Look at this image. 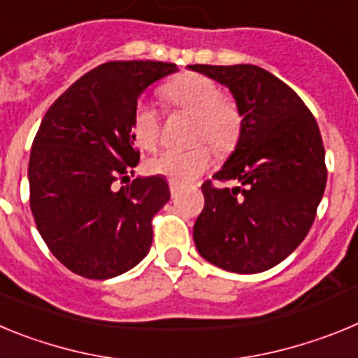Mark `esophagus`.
Segmentation results:
<instances>
[{
  "label": "esophagus",
  "instance_id": "34e87169",
  "mask_svg": "<svg viewBox=\"0 0 358 358\" xmlns=\"http://www.w3.org/2000/svg\"><path fill=\"white\" fill-rule=\"evenodd\" d=\"M169 186H170V192H172V197H176L177 192L182 188L181 182H177V181H169Z\"/></svg>",
  "mask_w": 358,
  "mask_h": 358
}]
</instances>
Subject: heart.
I'll return each mask as SVG.
<instances>
[{
  "label": "heart",
  "mask_w": 358,
  "mask_h": 358,
  "mask_svg": "<svg viewBox=\"0 0 358 358\" xmlns=\"http://www.w3.org/2000/svg\"><path fill=\"white\" fill-rule=\"evenodd\" d=\"M161 96L170 109L195 116L192 148L163 150L150 157L148 172L169 177L170 181L189 182L206 172L211 164L210 143L217 154L226 156L236 148L243 131V115L235 98L222 94L220 85L202 73H181L161 87ZM161 113L148 102H138L132 110L131 131L136 145L154 150L161 138Z\"/></svg>",
  "instance_id": "b5f03b06"
}]
</instances>
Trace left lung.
<instances>
[{
  "label": "left lung",
  "instance_id": "8db88e82",
  "mask_svg": "<svg viewBox=\"0 0 358 358\" xmlns=\"http://www.w3.org/2000/svg\"><path fill=\"white\" fill-rule=\"evenodd\" d=\"M227 85L242 109L235 152L213 176L235 188L201 186L194 240L208 262L238 274L264 273L305 240L327 186L324 145L296 91L252 64L189 66Z\"/></svg>",
  "mask_w": 358,
  "mask_h": 358
}]
</instances>
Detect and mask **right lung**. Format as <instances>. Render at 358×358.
Segmentation results:
<instances>
[{
    "label": "right lung",
    "instance_id": "right-lung-1",
    "mask_svg": "<svg viewBox=\"0 0 358 358\" xmlns=\"http://www.w3.org/2000/svg\"><path fill=\"white\" fill-rule=\"evenodd\" d=\"M172 62L115 61L82 75L44 115L28 164L30 210L41 236L71 273L107 280L140 264L152 218L169 202L159 176L129 179L140 161L132 110Z\"/></svg>",
    "mask_w": 358,
    "mask_h": 358
}]
</instances>
